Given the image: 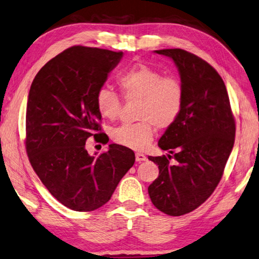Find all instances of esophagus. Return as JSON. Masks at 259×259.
Returning a JSON list of instances; mask_svg holds the SVG:
<instances>
[{
	"mask_svg": "<svg viewBox=\"0 0 259 259\" xmlns=\"http://www.w3.org/2000/svg\"><path fill=\"white\" fill-rule=\"evenodd\" d=\"M147 159V157L144 155V154H141V153H137L136 154V160L137 161H144V160H146Z\"/></svg>",
	"mask_w": 259,
	"mask_h": 259,
	"instance_id": "34e87169",
	"label": "esophagus"
}]
</instances>
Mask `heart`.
Listing matches in <instances>:
<instances>
[{
    "label": "heart",
    "instance_id": "b5f03b06",
    "mask_svg": "<svg viewBox=\"0 0 259 259\" xmlns=\"http://www.w3.org/2000/svg\"><path fill=\"white\" fill-rule=\"evenodd\" d=\"M118 85L122 98L138 102L137 119L140 122L124 123L111 130V138L118 145L143 150L154 138L155 128L168 129L182 112L184 89L174 76H164L159 70L138 63L119 76ZM95 105L102 118L113 121L120 113V96L108 88H101L95 95Z\"/></svg>",
    "mask_w": 259,
    "mask_h": 259
}]
</instances>
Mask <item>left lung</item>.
I'll return each instance as SVG.
<instances>
[{"label": "left lung", "mask_w": 259, "mask_h": 259, "mask_svg": "<svg viewBox=\"0 0 259 259\" xmlns=\"http://www.w3.org/2000/svg\"><path fill=\"white\" fill-rule=\"evenodd\" d=\"M155 53L173 59L184 103L179 119L158 141L169 154L148 157L159 168L148 193L159 211L179 217L195 210L213 193L235 144L236 124L226 85L210 64L183 49ZM170 154L177 160L174 165L169 164Z\"/></svg>", "instance_id": "1"}]
</instances>
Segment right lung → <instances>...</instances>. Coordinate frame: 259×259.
<instances>
[{"mask_svg": "<svg viewBox=\"0 0 259 259\" xmlns=\"http://www.w3.org/2000/svg\"><path fill=\"white\" fill-rule=\"evenodd\" d=\"M122 55L74 46L50 59L30 88L25 114L30 164L52 195L70 210L89 212L104 205L135 164L134 151L121 145L111 144L96 157L85 148L92 136L103 141L95 95Z\"/></svg>", "mask_w": 259, "mask_h": 259, "instance_id": "right-lung-1", "label": "right lung"}]
</instances>
